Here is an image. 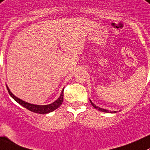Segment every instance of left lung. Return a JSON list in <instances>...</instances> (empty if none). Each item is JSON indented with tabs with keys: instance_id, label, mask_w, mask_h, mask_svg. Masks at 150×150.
<instances>
[{
	"instance_id": "left-lung-1",
	"label": "left lung",
	"mask_w": 150,
	"mask_h": 150,
	"mask_svg": "<svg viewBox=\"0 0 150 150\" xmlns=\"http://www.w3.org/2000/svg\"><path fill=\"white\" fill-rule=\"evenodd\" d=\"M90 102H91V105H92V106L94 108H96V109L98 110H99V111H102V112H110V113H114V112H116V111H110V110H105V109H103V108H99V107H98V106H96V105H94V104L91 102V100H90Z\"/></svg>"
}]
</instances>
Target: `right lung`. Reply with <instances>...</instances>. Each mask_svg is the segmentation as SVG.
<instances>
[{
	"label": "right lung",
	"instance_id": "right-lung-1",
	"mask_svg": "<svg viewBox=\"0 0 150 150\" xmlns=\"http://www.w3.org/2000/svg\"><path fill=\"white\" fill-rule=\"evenodd\" d=\"M6 88H7V90H8V93H9V95L12 96V99H15V101H16L18 104L22 105V106L24 107L25 108L28 109V110L31 111V112H36V113H40V114L49 113V112H52V111L57 109L59 107H60V105L62 104V102H63V90L64 89L62 90V92H61L59 97L54 102L46 105H33V104L28 103V102H25V101L22 100V99H19V98L17 97L16 96L14 95V94L10 91L9 88H8V86H6Z\"/></svg>",
	"mask_w": 150,
	"mask_h": 150
}]
</instances>
